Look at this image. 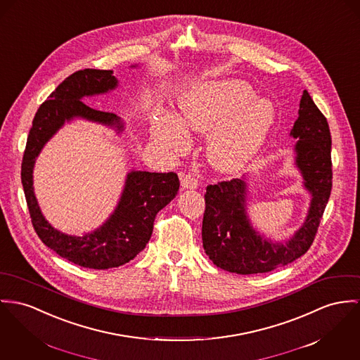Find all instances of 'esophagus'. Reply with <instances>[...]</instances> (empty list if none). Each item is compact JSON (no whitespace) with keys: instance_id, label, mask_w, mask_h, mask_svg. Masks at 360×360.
Segmentation results:
<instances>
[{"instance_id":"obj_1","label":"esophagus","mask_w":360,"mask_h":360,"mask_svg":"<svg viewBox=\"0 0 360 360\" xmlns=\"http://www.w3.org/2000/svg\"><path fill=\"white\" fill-rule=\"evenodd\" d=\"M181 185L184 189H195L197 188V178L194 174H182L181 175Z\"/></svg>"}]
</instances>
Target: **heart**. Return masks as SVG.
Masks as SVG:
<instances>
[{
  "mask_svg": "<svg viewBox=\"0 0 360 360\" xmlns=\"http://www.w3.org/2000/svg\"><path fill=\"white\" fill-rule=\"evenodd\" d=\"M155 117V116H153ZM276 120V108L266 98H255L248 83L238 79L204 83L179 98L178 120L167 112L152 119L150 133L167 152L186 148L182 127L195 131L212 130L208 153L221 169L245 166L257 153Z\"/></svg>",
  "mask_w": 360,
  "mask_h": 360,
  "instance_id": "obj_1",
  "label": "heart"
}]
</instances>
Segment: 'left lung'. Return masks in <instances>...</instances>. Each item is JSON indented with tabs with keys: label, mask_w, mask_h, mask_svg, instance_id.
<instances>
[{
	"label": "left lung",
	"mask_w": 360,
	"mask_h": 360,
	"mask_svg": "<svg viewBox=\"0 0 360 360\" xmlns=\"http://www.w3.org/2000/svg\"><path fill=\"white\" fill-rule=\"evenodd\" d=\"M296 143V165L312 194L304 224L286 244L259 236L245 214V182L221 181L208 185L202 217V247L215 266L237 274L269 273L286 266L312 245L332 192V136L325 115L304 90L299 117L290 131Z\"/></svg>",
	"instance_id": "left-lung-1"
}]
</instances>
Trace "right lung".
<instances>
[{
  "mask_svg": "<svg viewBox=\"0 0 360 360\" xmlns=\"http://www.w3.org/2000/svg\"><path fill=\"white\" fill-rule=\"evenodd\" d=\"M116 83L111 70L86 68L65 78L35 113L22 160V184L28 212L39 240L68 262L94 270L119 267L133 260L150 240L158 212L179 189V179L174 171H131L113 215L98 230L83 237L65 236L42 217L32 191L35 158L64 122L75 116L116 124L120 130L123 126L115 113L94 110L82 101L84 96L105 93Z\"/></svg>",
  "mask_w": 360,
  "mask_h": 360,
  "instance_id": "obj_1",
  "label": "right lung"
}]
</instances>
